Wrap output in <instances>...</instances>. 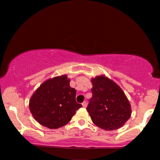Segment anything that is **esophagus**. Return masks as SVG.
Listing matches in <instances>:
<instances>
[{
	"label": "esophagus",
	"mask_w": 160,
	"mask_h": 160,
	"mask_svg": "<svg viewBox=\"0 0 160 160\" xmlns=\"http://www.w3.org/2000/svg\"><path fill=\"white\" fill-rule=\"evenodd\" d=\"M82 107H83V108H86L87 107V102H83L82 103Z\"/></svg>",
	"instance_id": "1"
}]
</instances>
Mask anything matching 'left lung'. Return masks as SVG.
<instances>
[{
	"mask_svg": "<svg viewBox=\"0 0 160 160\" xmlns=\"http://www.w3.org/2000/svg\"><path fill=\"white\" fill-rule=\"evenodd\" d=\"M92 97L86 110L91 120L105 130L120 128L130 118V103L118 85L105 75L91 79Z\"/></svg>",
	"mask_w": 160,
	"mask_h": 160,
	"instance_id": "left-lung-1",
	"label": "left lung"
}]
</instances>
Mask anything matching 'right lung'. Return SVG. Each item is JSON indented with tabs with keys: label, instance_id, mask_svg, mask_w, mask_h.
I'll return each mask as SVG.
<instances>
[{
	"label": "right lung",
	"instance_id": "obj_1",
	"mask_svg": "<svg viewBox=\"0 0 160 160\" xmlns=\"http://www.w3.org/2000/svg\"><path fill=\"white\" fill-rule=\"evenodd\" d=\"M66 74L44 81L32 95L29 109L36 121L49 129H58L71 121L82 105Z\"/></svg>",
	"mask_w": 160,
	"mask_h": 160
}]
</instances>
